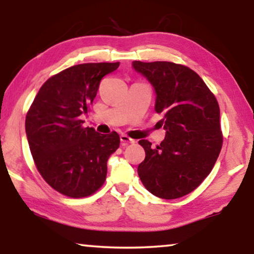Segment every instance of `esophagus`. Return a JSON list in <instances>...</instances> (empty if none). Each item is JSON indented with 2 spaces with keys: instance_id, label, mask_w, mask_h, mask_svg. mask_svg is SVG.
I'll return each mask as SVG.
<instances>
[{
  "instance_id": "esophagus-1",
  "label": "esophagus",
  "mask_w": 254,
  "mask_h": 254,
  "mask_svg": "<svg viewBox=\"0 0 254 254\" xmlns=\"http://www.w3.org/2000/svg\"><path fill=\"white\" fill-rule=\"evenodd\" d=\"M120 141H121V144H123V145H127V144H129V143H135V140H133V138H130L129 136H127L126 134L120 135Z\"/></svg>"
}]
</instances>
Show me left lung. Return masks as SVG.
<instances>
[{
	"mask_svg": "<svg viewBox=\"0 0 254 254\" xmlns=\"http://www.w3.org/2000/svg\"><path fill=\"white\" fill-rule=\"evenodd\" d=\"M133 68L156 92L155 111L163 113L164 141L156 148L138 141L145 151L137 173L145 189L162 199H178L196 189L213 170L223 136L220 107L195 71L168 61H134Z\"/></svg>",
	"mask_w": 254,
	"mask_h": 254,
	"instance_id": "left-lung-1",
	"label": "left lung"
}]
</instances>
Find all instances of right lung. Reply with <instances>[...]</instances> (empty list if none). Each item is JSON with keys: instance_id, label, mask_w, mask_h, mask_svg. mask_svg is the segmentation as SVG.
Returning <instances> with one entry per match:
<instances>
[{"instance_id": "obj_1", "label": "right lung", "mask_w": 254, "mask_h": 254, "mask_svg": "<svg viewBox=\"0 0 254 254\" xmlns=\"http://www.w3.org/2000/svg\"><path fill=\"white\" fill-rule=\"evenodd\" d=\"M119 62L82 64L52 76L37 93L25 119L30 150L48 185L69 197L89 196L103 186L107 159L119 148L117 131L99 134L83 127L82 114L104 76Z\"/></svg>"}]
</instances>
